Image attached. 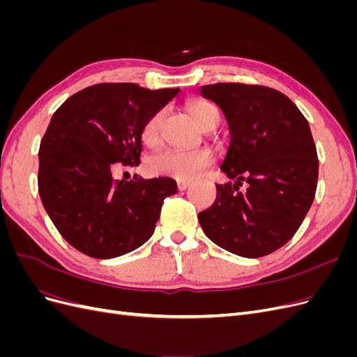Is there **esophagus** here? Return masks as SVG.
I'll list each match as a JSON object with an SVG mask.
<instances>
[{"instance_id": "esophagus-1", "label": "esophagus", "mask_w": 357, "mask_h": 357, "mask_svg": "<svg viewBox=\"0 0 357 357\" xmlns=\"http://www.w3.org/2000/svg\"><path fill=\"white\" fill-rule=\"evenodd\" d=\"M190 186V180H177L178 190H186Z\"/></svg>"}]
</instances>
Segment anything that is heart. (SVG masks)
Returning <instances> with one entry per match:
<instances>
[{
	"label": "heart",
	"mask_w": 357,
	"mask_h": 357,
	"mask_svg": "<svg viewBox=\"0 0 357 357\" xmlns=\"http://www.w3.org/2000/svg\"><path fill=\"white\" fill-rule=\"evenodd\" d=\"M189 113L199 126L207 123L211 119L218 121L219 112L210 101H195L189 104ZM164 112L159 110L150 116L142 129V139L147 146L158 142L159 125ZM213 153L208 149H192V150H165L149 158L146 168L153 176H167L178 180H188L198 176L201 171L211 165Z\"/></svg>",
	"instance_id": "1"
}]
</instances>
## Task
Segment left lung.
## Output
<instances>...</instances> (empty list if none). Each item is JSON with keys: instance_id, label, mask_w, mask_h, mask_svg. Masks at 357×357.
Returning <instances> with one entry per match:
<instances>
[{"instance_id": "left-lung-1", "label": "left lung", "mask_w": 357, "mask_h": 357, "mask_svg": "<svg viewBox=\"0 0 357 357\" xmlns=\"http://www.w3.org/2000/svg\"><path fill=\"white\" fill-rule=\"evenodd\" d=\"M199 92L228 121L220 169L235 181L215 185L214 204L198 214L201 228L234 255L266 256L295 235L314 201L319 159L310 125L294 101L266 86L215 83Z\"/></svg>"}]
</instances>
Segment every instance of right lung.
<instances>
[{
	"label": "right lung",
	"instance_id": "add662e5",
	"mask_svg": "<svg viewBox=\"0 0 357 357\" xmlns=\"http://www.w3.org/2000/svg\"><path fill=\"white\" fill-rule=\"evenodd\" d=\"M177 93L100 83L53 113L38 150V192L53 225L79 252L112 259L153 235L162 204L177 192V183L112 174L117 164H139L143 125Z\"/></svg>",
	"mask_w": 357,
	"mask_h": 357
}]
</instances>
